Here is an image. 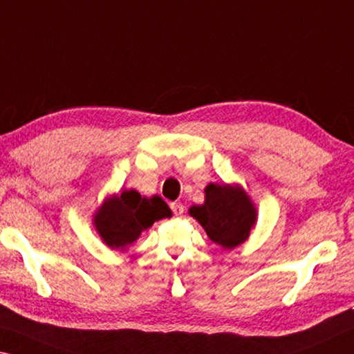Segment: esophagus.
<instances>
[{"label":"esophagus","mask_w":354,"mask_h":354,"mask_svg":"<svg viewBox=\"0 0 354 354\" xmlns=\"http://www.w3.org/2000/svg\"><path fill=\"white\" fill-rule=\"evenodd\" d=\"M170 207H171V211H173V216H176V217L183 216V212H184L183 203H179V201H175V203L170 205Z\"/></svg>","instance_id":"obj_1"}]
</instances>
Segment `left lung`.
<instances>
[{
  "label": "left lung",
  "mask_w": 354,
  "mask_h": 354,
  "mask_svg": "<svg viewBox=\"0 0 354 354\" xmlns=\"http://www.w3.org/2000/svg\"><path fill=\"white\" fill-rule=\"evenodd\" d=\"M205 194V205L190 207V216L201 223L212 243L223 249L243 244L257 221V211L248 194L227 184H209Z\"/></svg>",
  "instance_id": "1"
}]
</instances>
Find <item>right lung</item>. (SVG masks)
Segmentation results:
<instances>
[{"label": "right lung", "mask_w": 354, "mask_h": 354, "mask_svg": "<svg viewBox=\"0 0 354 354\" xmlns=\"http://www.w3.org/2000/svg\"><path fill=\"white\" fill-rule=\"evenodd\" d=\"M171 217L170 207L160 197L145 198L137 190H122L100 206L94 225L111 249H124L156 221Z\"/></svg>", "instance_id": "1"}]
</instances>
